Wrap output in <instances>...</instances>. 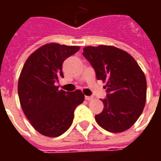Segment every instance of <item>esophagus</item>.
Returning <instances> with one entry per match:
<instances>
[{"label": "esophagus", "mask_w": 161, "mask_h": 161, "mask_svg": "<svg viewBox=\"0 0 161 161\" xmlns=\"http://www.w3.org/2000/svg\"><path fill=\"white\" fill-rule=\"evenodd\" d=\"M93 96H85L86 100L89 101V100H91V99H93Z\"/></svg>", "instance_id": "34e87169"}]
</instances>
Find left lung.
Here are the masks:
<instances>
[{
  "mask_svg": "<svg viewBox=\"0 0 161 161\" xmlns=\"http://www.w3.org/2000/svg\"><path fill=\"white\" fill-rule=\"evenodd\" d=\"M83 55L93 66L98 80L106 83L107 98L96 122L111 133L129 130L142 114L147 83L142 69L132 56L114 46L83 48Z\"/></svg>",
  "mask_w": 161,
  "mask_h": 161,
  "instance_id": "left-lung-1",
  "label": "left lung"
}]
</instances>
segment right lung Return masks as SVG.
<instances>
[{"label": "right lung", "instance_id": "add662e5", "mask_svg": "<svg viewBox=\"0 0 161 161\" xmlns=\"http://www.w3.org/2000/svg\"><path fill=\"white\" fill-rule=\"evenodd\" d=\"M78 46L51 42L40 47L26 59L18 80L21 108L35 130L47 137H58L69 129L76 107L84 94L59 90L55 83L63 78V63L79 50Z\"/></svg>", "mask_w": 161, "mask_h": 161}]
</instances>
